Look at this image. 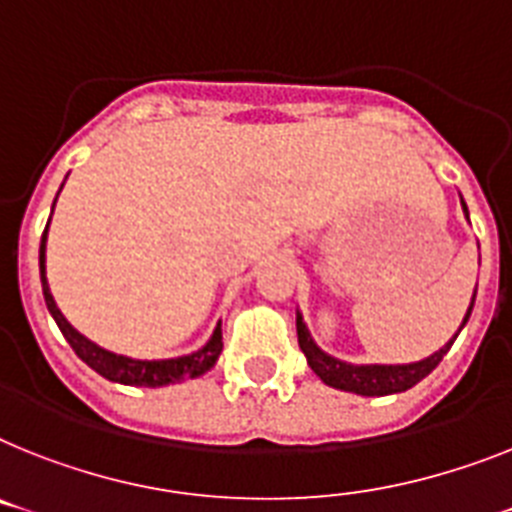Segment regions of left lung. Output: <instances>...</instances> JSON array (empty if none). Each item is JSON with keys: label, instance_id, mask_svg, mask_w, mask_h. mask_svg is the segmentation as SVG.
Listing matches in <instances>:
<instances>
[{"label": "left lung", "instance_id": "1", "mask_svg": "<svg viewBox=\"0 0 512 512\" xmlns=\"http://www.w3.org/2000/svg\"><path fill=\"white\" fill-rule=\"evenodd\" d=\"M460 204H463V211H466V217H468L466 201H463V198H460ZM474 301H476V290H474V298H471V306H468L466 316H463L460 329L466 327L468 316H471V311H474ZM295 327H298V345H301V350L306 353L308 366L314 369L316 377L322 379L324 384H329V387H335V390L356 392V395H366V398H382V395H395V392L411 390L413 384H418L421 379L429 377V374L437 369V363L445 358L447 350L453 348L455 337L460 335V329H458L453 340L445 342L437 353H432V356L424 358V361L395 363V366H392V363L390 366H387V363H361V366H356V363L340 361V358L324 353V350L314 342L311 332H308L301 314H298V319H295Z\"/></svg>", "mask_w": 512, "mask_h": 512}]
</instances>
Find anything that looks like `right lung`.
<instances>
[{"label": "right lung", "instance_id": "obj_1", "mask_svg": "<svg viewBox=\"0 0 512 512\" xmlns=\"http://www.w3.org/2000/svg\"><path fill=\"white\" fill-rule=\"evenodd\" d=\"M54 204H57V201H54ZM46 232H49V222H46V230L44 235H41V248H38V269H41V287H44L46 308H49V314L54 316L57 327L62 329L65 340L70 342V348H73L75 353H78L80 361H86L96 374H101V377L109 379V382L135 384V387H164V384H175L183 382V379L201 377V374H206V371L217 363L219 353H222V322L217 324L214 335L209 337V342H206L204 348L196 350V353H188V356L164 358V361H138V358L117 356L112 350L99 348L96 342H91L88 337L80 335L78 329L62 316V311H59L57 303H54L52 298L49 282H46Z\"/></svg>", "mask_w": 512, "mask_h": 512}]
</instances>
